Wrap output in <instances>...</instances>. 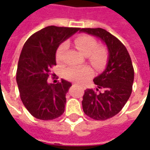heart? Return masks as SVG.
Instances as JSON below:
<instances>
[{"label": "heart", "mask_w": 150, "mask_h": 150, "mask_svg": "<svg viewBox=\"0 0 150 150\" xmlns=\"http://www.w3.org/2000/svg\"><path fill=\"white\" fill-rule=\"evenodd\" d=\"M78 50L88 57V60L96 67H102L107 59V52L103 47H98L95 39L88 35L79 36L74 41ZM67 49L66 42H62L56 51V60L62 62ZM92 76L91 68L87 66L71 67L65 71V78L68 80L83 83Z\"/></svg>", "instance_id": "obj_1"}]
</instances>
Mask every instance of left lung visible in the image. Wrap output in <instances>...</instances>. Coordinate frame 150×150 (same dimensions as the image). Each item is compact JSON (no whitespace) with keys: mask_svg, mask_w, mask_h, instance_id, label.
<instances>
[{"mask_svg":"<svg viewBox=\"0 0 150 150\" xmlns=\"http://www.w3.org/2000/svg\"><path fill=\"white\" fill-rule=\"evenodd\" d=\"M80 32L100 38L108 47L106 68L93 79L96 91L85 90L82 101L86 115L95 120H106L118 114L131 95L134 78L132 61L124 44L106 30L83 28Z\"/></svg>","mask_w":150,"mask_h":150,"instance_id":"left-lung-1","label":"left lung"}]
</instances>
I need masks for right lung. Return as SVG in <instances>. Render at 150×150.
Here are the masks:
<instances>
[{"instance_id": "obj_1", "label": "right lung", "mask_w": 150, "mask_h": 150, "mask_svg": "<svg viewBox=\"0 0 150 150\" xmlns=\"http://www.w3.org/2000/svg\"><path fill=\"white\" fill-rule=\"evenodd\" d=\"M80 30L78 27L49 26L27 39L21 52L16 83L21 99L33 117L52 120L64 112L66 93L72 86L64 79L48 83L50 69L56 63V51L63 41Z\"/></svg>"}]
</instances>
